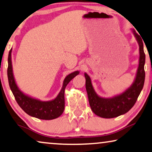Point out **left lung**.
Segmentation results:
<instances>
[{
  "label": "left lung",
  "instance_id": "obj_1",
  "mask_svg": "<svg viewBox=\"0 0 152 152\" xmlns=\"http://www.w3.org/2000/svg\"><path fill=\"white\" fill-rule=\"evenodd\" d=\"M139 46V63L134 82L131 86L123 92L111 98L100 97L96 92L91 83L90 77L85 73L86 79L85 87L88 96L89 105L96 115L104 118H112L125 114L131 110L136 103L138 96L142 91L145 82V73L144 66L145 54L143 50L142 38L132 29Z\"/></svg>",
  "mask_w": 152,
  "mask_h": 152
}]
</instances>
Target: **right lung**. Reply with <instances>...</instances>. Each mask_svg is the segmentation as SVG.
<instances>
[{
    "instance_id": "1",
    "label": "right lung",
    "mask_w": 152,
    "mask_h": 152,
    "mask_svg": "<svg viewBox=\"0 0 152 152\" xmlns=\"http://www.w3.org/2000/svg\"><path fill=\"white\" fill-rule=\"evenodd\" d=\"M12 51V49L10 50L8 56V81L10 89L19 106L25 113L34 118L42 120L57 118L63 114L65 109V90L66 87L74 77L79 74V72L75 71L65 77L61 90L54 99L48 101H42L25 94L19 89L13 74Z\"/></svg>"
}]
</instances>
